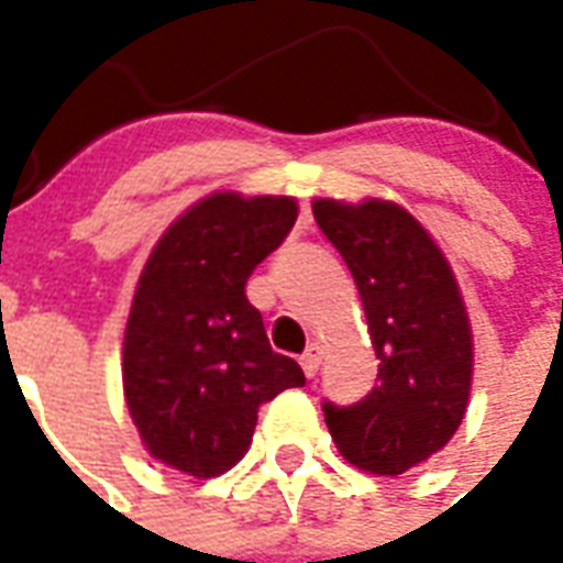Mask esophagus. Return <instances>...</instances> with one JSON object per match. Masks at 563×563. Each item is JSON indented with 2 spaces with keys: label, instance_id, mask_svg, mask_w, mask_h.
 <instances>
[{
  "label": "esophagus",
  "instance_id": "34e87169",
  "mask_svg": "<svg viewBox=\"0 0 563 563\" xmlns=\"http://www.w3.org/2000/svg\"><path fill=\"white\" fill-rule=\"evenodd\" d=\"M321 356H324V351H321L318 344H309L307 351H303V356H300V368H303V374L316 376L318 368H321Z\"/></svg>",
  "mask_w": 563,
  "mask_h": 563
}]
</instances>
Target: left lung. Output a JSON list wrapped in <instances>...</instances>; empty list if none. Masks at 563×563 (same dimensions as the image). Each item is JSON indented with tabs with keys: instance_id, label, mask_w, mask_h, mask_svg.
Returning a JSON list of instances; mask_svg holds the SVG:
<instances>
[{
	"instance_id": "obj_1",
	"label": "left lung",
	"mask_w": 563,
	"mask_h": 563,
	"mask_svg": "<svg viewBox=\"0 0 563 563\" xmlns=\"http://www.w3.org/2000/svg\"><path fill=\"white\" fill-rule=\"evenodd\" d=\"M312 212L360 289L379 374L360 402H324L339 453L400 476L455 435L473 383V333L455 274L411 212L316 198Z\"/></svg>"
}]
</instances>
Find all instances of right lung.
I'll return each instance as SVG.
<instances>
[{
	"instance_id": "1",
	"label": "right lung",
	"mask_w": 563,
	"mask_h": 563,
	"mask_svg": "<svg viewBox=\"0 0 563 563\" xmlns=\"http://www.w3.org/2000/svg\"><path fill=\"white\" fill-rule=\"evenodd\" d=\"M289 195L212 192L169 224L136 283L122 385L152 459L210 479L247 453L256 411L307 376L272 351L245 283L289 236Z\"/></svg>"
}]
</instances>
